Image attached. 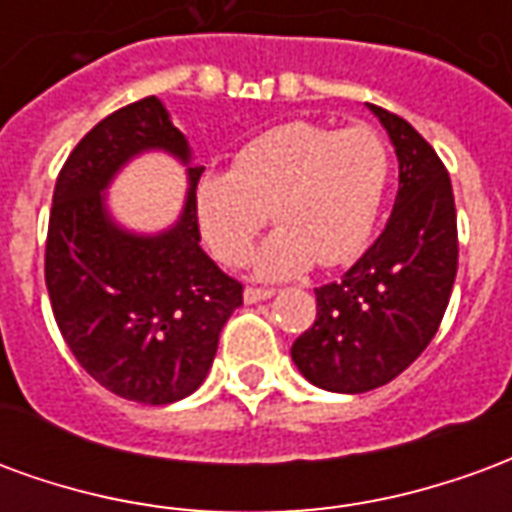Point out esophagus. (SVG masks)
<instances>
[{
    "instance_id": "obj_1",
    "label": "esophagus",
    "mask_w": 512,
    "mask_h": 512,
    "mask_svg": "<svg viewBox=\"0 0 512 512\" xmlns=\"http://www.w3.org/2000/svg\"><path fill=\"white\" fill-rule=\"evenodd\" d=\"M274 296V290L271 288H246L244 290V301L246 304H255V301H266Z\"/></svg>"
}]
</instances>
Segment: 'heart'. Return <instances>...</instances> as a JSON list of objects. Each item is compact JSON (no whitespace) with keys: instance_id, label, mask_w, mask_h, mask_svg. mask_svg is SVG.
<instances>
[{"instance_id":"heart-1","label":"heart","mask_w":512,"mask_h":512,"mask_svg":"<svg viewBox=\"0 0 512 512\" xmlns=\"http://www.w3.org/2000/svg\"><path fill=\"white\" fill-rule=\"evenodd\" d=\"M389 183L378 131L285 123L246 142L230 172H205L191 208L202 241L224 266H241L266 227L279 230L255 255V271L285 279L318 263H351L376 230Z\"/></svg>"}]
</instances>
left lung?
Listing matches in <instances>:
<instances>
[{"label":"left lung","mask_w":512,"mask_h":512,"mask_svg":"<svg viewBox=\"0 0 512 512\" xmlns=\"http://www.w3.org/2000/svg\"><path fill=\"white\" fill-rule=\"evenodd\" d=\"M367 106L395 145V208L343 279L315 288V323L290 348L310 384L345 395L389 384L428 348L458 271L455 197L441 158L403 117Z\"/></svg>","instance_id":"8db88e82"}]
</instances>
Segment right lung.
Here are the masks:
<instances>
[{
	"mask_svg": "<svg viewBox=\"0 0 512 512\" xmlns=\"http://www.w3.org/2000/svg\"><path fill=\"white\" fill-rule=\"evenodd\" d=\"M142 150L191 161L186 136L156 95L117 109L84 134L60 169L46 238V288L76 362L117 397L164 406L205 381L244 285L202 252L189 167L180 219L158 235L112 222L106 186Z\"/></svg>",
	"mask_w": 512,
	"mask_h": 512,
	"instance_id": "add662e5",
	"label": "right lung"
}]
</instances>
